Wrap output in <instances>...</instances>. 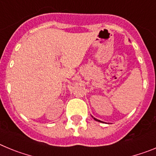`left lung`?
Wrapping results in <instances>:
<instances>
[{
    "label": "left lung",
    "mask_w": 156,
    "mask_h": 156,
    "mask_svg": "<svg viewBox=\"0 0 156 156\" xmlns=\"http://www.w3.org/2000/svg\"><path fill=\"white\" fill-rule=\"evenodd\" d=\"M92 116V115H91ZM94 118V120H96V121H98V122H102V121H101V120H99V119H96V118H94V116H92Z\"/></svg>",
    "instance_id": "left-lung-1"
}]
</instances>
